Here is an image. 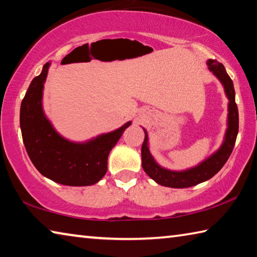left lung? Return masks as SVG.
<instances>
[{"label":"left lung","instance_id":"8db88e82","mask_svg":"<svg viewBox=\"0 0 257 257\" xmlns=\"http://www.w3.org/2000/svg\"><path fill=\"white\" fill-rule=\"evenodd\" d=\"M206 64L208 69L213 72L217 79L221 81L224 93L229 99L228 103V128L225 130L224 139L222 145L215 153L208 156L203 162L194 168L187 169L182 171H173L169 169L162 168L156 163L153 156H152L149 149V135L144 129L145 139L142 145V165L144 171L151 177L155 182L164 187H171V188H187V187L196 186L201 182L206 181L216 175L223 165L227 162L230 154L232 153L234 143L238 135L239 128V116L238 107L234 99V88L231 78L225 71L222 63L217 62L216 60H207Z\"/></svg>","mask_w":257,"mask_h":257}]
</instances>
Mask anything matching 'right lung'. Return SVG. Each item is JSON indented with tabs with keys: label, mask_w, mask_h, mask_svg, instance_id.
<instances>
[{
	"label": "right lung",
	"mask_w": 257,
	"mask_h": 257,
	"mask_svg": "<svg viewBox=\"0 0 257 257\" xmlns=\"http://www.w3.org/2000/svg\"><path fill=\"white\" fill-rule=\"evenodd\" d=\"M51 62L30 82L21 102L20 128L30 161L43 176L66 186H90L107 171V156L132 121L85 143L71 142L56 132L43 110V89Z\"/></svg>",
	"instance_id": "1"
}]
</instances>
